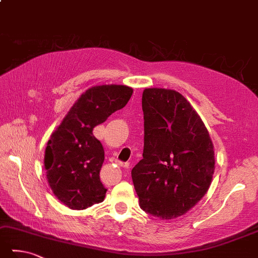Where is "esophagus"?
I'll return each mask as SVG.
<instances>
[{
  "label": "esophagus",
  "mask_w": 258,
  "mask_h": 258,
  "mask_svg": "<svg viewBox=\"0 0 258 258\" xmlns=\"http://www.w3.org/2000/svg\"><path fill=\"white\" fill-rule=\"evenodd\" d=\"M128 166H129V164H127V163L123 164V167H127L128 168Z\"/></svg>",
  "instance_id": "esophagus-1"
}]
</instances>
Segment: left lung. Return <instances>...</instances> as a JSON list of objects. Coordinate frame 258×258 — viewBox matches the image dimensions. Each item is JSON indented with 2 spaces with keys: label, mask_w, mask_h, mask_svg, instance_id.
<instances>
[{
  "label": "left lung",
  "mask_w": 258,
  "mask_h": 258,
  "mask_svg": "<svg viewBox=\"0 0 258 258\" xmlns=\"http://www.w3.org/2000/svg\"><path fill=\"white\" fill-rule=\"evenodd\" d=\"M143 159L131 177L145 212L160 219L185 213L205 197L215 172V152L200 116L182 94L143 93Z\"/></svg>",
  "instance_id": "1"
}]
</instances>
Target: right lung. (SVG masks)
I'll return each mask as SVG.
<instances>
[{"label": "right lung", "mask_w": 258, "mask_h": 258, "mask_svg": "<svg viewBox=\"0 0 258 258\" xmlns=\"http://www.w3.org/2000/svg\"><path fill=\"white\" fill-rule=\"evenodd\" d=\"M133 89L100 85L85 91L72 106L45 152L48 183L58 200L83 210L104 200L106 188L100 179L104 149L93 128L128 103Z\"/></svg>", "instance_id": "add662e5"}]
</instances>
